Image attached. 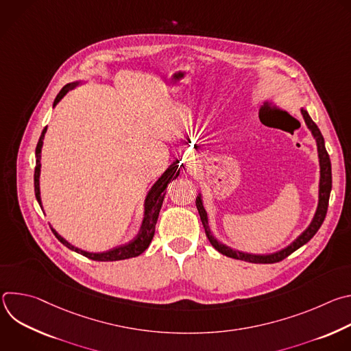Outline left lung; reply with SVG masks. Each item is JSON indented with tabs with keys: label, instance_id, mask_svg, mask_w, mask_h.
<instances>
[{
	"label": "left lung",
	"instance_id": "left-lung-1",
	"mask_svg": "<svg viewBox=\"0 0 351 351\" xmlns=\"http://www.w3.org/2000/svg\"><path fill=\"white\" fill-rule=\"evenodd\" d=\"M303 115V119L308 128V130L311 132L313 137L315 138L317 143V152H318V161H319V186H318V206H317V211L314 214V218L311 221V223L308 225V228L300 234L294 241H291L287 247L279 250V252L271 253V254H252V253H244V252H239V250L230 248L229 245L221 243L213 233L208 225V214L204 208V203H203V195L202 193H198L197 198H195V206L199 214V218H202L206 234L210 240V243L213 244V247L219 252L221 254L229 257V258H234V260H240V261H247V263H253V264H274V263H279L283 258H286L287 256H290L291 253H294L297 248H300L302 245H304L306 243H308L314 234L318 232V229L321 228L326 211H328V203H329V195H330V190H332V167H330V160L329 156L326 153L325 148V140L324 136L321 134L318 126L315 125V122L311 119V117L308 115L306 108H300Z\"/></svg>",
	"mask_w": 351,
	"mask_h": 351
}]
</instances>
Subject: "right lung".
<instances>
[{"instance_id": "obj_1", "label": "right lung", "mask_w": 351, "mask_h": 351, "mask_svg": "<svg viewBox=\"0 0 351 351\" xmlns=\"http://www.w3.org/2000/svg\"><path fill=\"white\" fill-rule=\"evenodd\" d=\"M82 83H83V80H76V82L65 84L62 87V90L58 93V95L56 97L53 107H56L61 101V99L69 93V90L75 88L76 86H79ZM45 132H47V128L43 129L41 136L37 143V147H36V169H34V193H36V198H37L41 210H43V204H41V195H40V172H41V148H43V140H44ZM178 164H179V161L172 162L167 168V171L158 178V180L153 184V187L148 190L145 199H144V213H143L141 226L138 229V233L130 241L117 245V247L107 250V252H103V253H90V252H84V250L71 244L51 226L53 233L64 245H66L69 250H72V252H76L90 260H94V261H119V260H128V258L140 256L148 248L149 243H152V240L154 237L156 223H157V219L160 215V210L162 207L164 197L167 194V187L180 173Z\"/></svg>"}]
</instances>
